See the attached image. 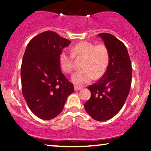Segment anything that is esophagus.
I'll return each mask as SVG.
<instances>
[{"instance_id": "obj_1", "label": "esophagus", "mask_w": 151, "mask_h": 151, "mask_svg": "<svg viewBox=\"0 0 151 151\" xmlns=\"http://www.w3.org/2000/svg\"><path fill=\"white\" fill-rule=\"evenodd\" d=\"M74 88H75V91H78L79 90H81V89L82 88V87H81V86H78L77 85L74 86Z\"/></svg>"}]
</instances>
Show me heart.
<instances>
[{"label": "heart", "instance_id": "b5f03b06", "mask_svg": "<svg viewBox=\"0 0 151 151\" xmlns=\"http://www.w3.org/2000/svg\"><path fill=\"white\" fill-rule=\"evenodd\" d=\"M72 54L63 50L59 55V65L65 73H69L73 70V58L83 57L82 64L83 69L78 70L71 76L75 85H84L89 83L94 76L101 77L105 72L109 65V55L107 48L104 45H94L89 42H81L71 48Z\"/></svg>", "mask_w": 151, "mask_h": 151}]
</instances>
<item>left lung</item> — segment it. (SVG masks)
Instances as JSON below:
<instances>
[{"mask_svg":"<svg viewBox=\"0 0 151 151\" xmlns=\"http://www.w3.org/2000/svg\"><path fill=\"white\" fill-rule=\"evenodd\" d=\"M98 36L108 49L109 65L100 80L88 86L91 96L85 109L93 119L104 121L115 116L123 106L131 88L132 66L127 47L121 40L109 33Z\"/></svg>","mask_w":151,"mask_h":151,"instance_id":"left-lung-1","label":"left lung"}]
</instances>
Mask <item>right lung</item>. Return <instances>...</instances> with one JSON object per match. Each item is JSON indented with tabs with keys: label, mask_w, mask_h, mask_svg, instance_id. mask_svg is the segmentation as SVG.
I'll list each match as a JSON object with an SVG mask.
<instances>
[{
	"label": "right lung",
	"mask_w": 151,
	"mask_h": 151,
	"mask_svg": "<svg viewBox=\"0 0 151 151\" xmlns=\"http://www.w3.org/2000/svg\"><path fill=\"white\" fill-rule=\"evenodd\" d=\"M70 42L48 30L32 39L26 48L20 69L22 94L30 111L41 119L58 116L74 92L59 65L60 54Z\"/></svg>",
	"instance_id": "add662e5"
}]
</instances>
